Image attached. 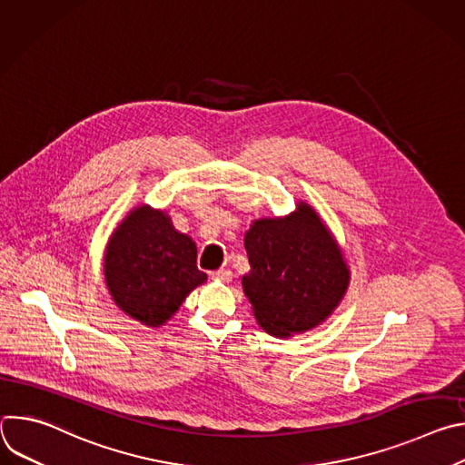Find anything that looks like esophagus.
Segmentation results:
<instances>
[{"mask_svg": "<svg viewBox=\"0 0 465 465\" xmlns=\"http://www.w3.org/2000/svg\"><path fill=\"white\" fill-rule=\"evenodd\" d=\"M212 278L228 283V282H232V271H230V269H219V271L212 272Z\"/></svg>", "mask_w": 465, "mask_h": 465, "instance_id": "esophagus-1", "label": "esophagus"}]
</instances>
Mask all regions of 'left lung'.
<instances>
[{"instance_id":"left-lung-1","label":"left lung","mask_w":465,"mask_h":465,"mask_svg":"<svg viewBox=\"0 0 465 465\" xmlns=\"http://www.w3.org/2000/svg\"><path fill=\"white\" fill-rule=\"evenodd\" d=\"M250 274L242 276L257 323L274 337L303 333L342 300L350 271L316 212L300 204L285 219L255 221L244 235Z\"/></svg>"}]
</instances>
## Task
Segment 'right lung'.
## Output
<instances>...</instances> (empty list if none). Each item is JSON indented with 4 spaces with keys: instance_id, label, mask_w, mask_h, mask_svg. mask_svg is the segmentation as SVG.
<instances>
[{
    "instance_id": "obj_1",
    "label": "right lung",
    "mask_w": 465,
    "mask_h": 465,
    "mask_svg": "<svg viewBox=\"0 0 465 465\" xmlns=\"http://www.w3.org/2000/svg\"><path fill=\"white\" fill-rule=\"evenodd\" d=\"M115 303L145 325L165 323L185 296L206 282L196 267V244L178 233L163 212L142 206L112 233L104 257Z\"/></svg>"
}]
</instances>
